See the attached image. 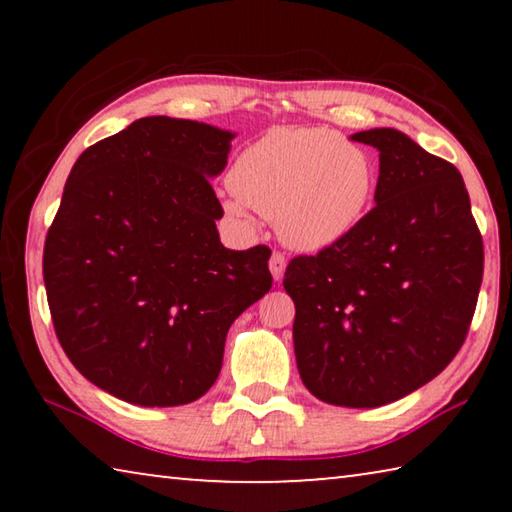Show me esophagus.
Here are the masks:
<instances>
[{
	"label": "esophagus",
	"mask_w": 512,
	"mask_h": 512,
	"mask_svg": "<svg viewBox=\"0 0 512 512\" xmlns=\"http://www.w3.org/2000/svg\"><path fill=\"white\" fill-rule=\"evenodd\" d=\"M268 268H271V275L275 282H280L284 277V268H287V257L282 253H273L271 255V262H268Z\"/></svg>",
	"instance_id": "obj_1"
}]
</instances>
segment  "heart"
<instances>
[{
	"mask_svg": "<svg viewBox=\"0 0 512 512\" xmlns=\"http://www.w3.org/2000/svg\"><path fill=\"white\" fill-rule=\"evenodd\" d=\"M225 210L275 219L284 244L318 253L359 228L375 196L370 153L329 128H275L239 153Z\"/></svg>",
	"mask_w": 512,
	"mask_h": 512,
	"instance_id": "1",
	"label": "heart"
}]
</instances>
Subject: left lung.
Segmentation results:
<instances>
[{
	"label": "left lung",
	"instance_id": "obj_1",
	"mask_svg": "<svg viewBox=\"0 0 512 512\" xmlns=\"http://www.w3.org/2000/svg\"><path fill=\"white\" fill-rule=\"evenodd\" d=\"M350 140L379 151L375 207L352 235L291 259L293 350L318 400L375 409L456 357L483 277V241L461 173L395 128Z\"/></svg>",
	"mask_w": 512,
	"mask_h": 512
}]
</instances>
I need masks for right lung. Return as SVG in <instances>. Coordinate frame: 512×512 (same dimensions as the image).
Here are the masks:
<instances>
[{
  "mask_svg": "<svg viewBox=\"0 0 512 512\" xmlns=\"http://www.w3.org/2000/svg\"><path fill=\"white\" fill-rule=\"evenodd\" d=\"M235 133L142 117L85 149L47 232L42 273L56 336L101 391L180 406L210 391L225 336L268 293L271 250H230L210 185Z\"/></svg>",
  "mask_w": 512,
  "mask_h": 512,
  "instance_id": "add662e5",
  "label": "right lung"
}]
</instances>
